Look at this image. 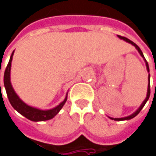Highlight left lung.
<instances>
[{
	"mask_svg": "<svg viewBox=\"0 0 156 156\" xmlns=\"http://www.w3.org/2000/svg\"><path fill=\"white\" fill-rule=\"evenodd\" d=\"M118 36V38L119 39H121V40H123L124 41H126V42H127V43H129V44H131L132 45H133L135 48H136V50L138 51V52L139 53V55H141L143 57V59H144V62H145V66H146V69H147V72L148 73H150V68H149V64H148V62H147V61L145 60V58H144V54H143L142 51L140 50V48L137 45V44H135V43H133V41H131L130 40H128V39H127V38H125V37H122V36H120V35H117ZM148 89H147V95H146V98L144 99V101H143V103L141 105H140V106H139V108L137 109L136 111H135L133 114H131V115H129V116H125V117H121V118H112V117H110V116H108L110 119L112 120H114V121H125V120H130L132 119V118H133L134 116H136L138 114H139V112H140V111L142 110L143 107L144 106V105L146 104V102L148 101V100H149V98H150V73H149V76H148Z\"/></svg>",
	"mask_w": 156,
	"mask_h": 156,
	"instance_id": "left-lung-1",
	"label": "left lung"
}]
</instances>
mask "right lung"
<instances>
[{
    "instance_id": "right-lung-1",
    "label": "right lung",
    "mask_w": 156,
    "mask_h": 156,
    "mask_svg": "<svg viewBox=\"0 0 156 156\" xmlns=\"http://www.w3.org/2000/svg\"><path fill=\"white\" fill-rule=\"evenodd\" d=\"M13 54L14 51L11 55L9 62L7 64V67L5 70V73H4V86H5L6 94H7L8 100H9L12 106L18 113H20L26 118H28L33 122H44V121L52 119L54 116H56L59 113L61 109L62 108L63 105L66 103L67 100V93L63 101H62L58 105H56L54 108L49 109V110H41V109L33 107L31 105L26 104L24 101H22L17 94V93L15 92L13 87L12 85V83H11V67H12V61Z\"/></svg>"
}]
</instances>
